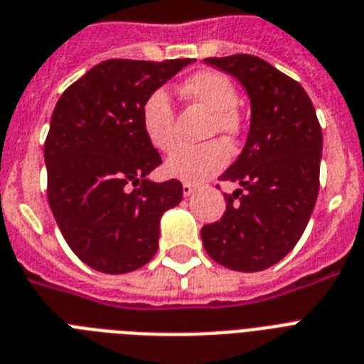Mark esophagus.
<instances>
[{"label":"esophagus","mask_w":364,"mask_h":364,"mask_svg":"<svg viewBox=\"0 0 364 364\" xmlns=\"http://www.w3.org/2000/svg\"><path fill=\"white\" fill-rule=\"evenodd\" d=\"M196 193V187L194 185H191V183H183V194L185 196H191V194Z\"/></svg>","instance_id":"1"}]
</instances>
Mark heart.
Masks as SVG:
<instances>
[{"mask_svg":"<svg viewBox=\"0 0 364 364\" xmlns=\"http://www.w3.org/2000/svg\"><path fill=\"white\" fill-rule=\"evenodd\" d=\"M183 100L202 105L210 111L205 126L208 136L221 134L234 139L242 132V117L236 107L238 92L234 82L219 71H198L187 77L179 87ZM139 122L149 143L159 151H170L176 145V113L164 88H154L145 96L139 107ZM230 160V151L221 139L179 147L166 160V171L183 181L200 183L215 176Z\"/></svg>","mask_w":364,"mask_h":364,"instance_id":"1","label":"heart"}]
</instances>
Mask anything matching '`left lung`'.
Here are the masks:
<instances>
[{"label":"left lung","mask_w":364,"mask_h":364,"mask_svg":"<svg viewBox=\"0 0 364 364\" xmlns=\"http://www.w3.org/2000/svg\"><path fill=\"white\" fill-rule=\"evenodd\" d=\"M205 62L247 90L251 126L242 154L219 177L242 188L225 194L227 211L202 227V243L230 270H264L296 245L310 221L319 193L321 126L304 88L259 56Z\"/></svg>","instance_id":"obj_1"}]
</instances>
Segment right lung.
<instances>
[{"mask_svg": "<svg viewBox=\"0 0 364 364\" xmlns=\"http://www.w3.org/2000/svg\"><path fill=\"white\" fill-rule=\"evenodd\" d=\"M194 60L113 58L65 88L45 139L47 198L71 251L104 274L153 259L160 217L183 198L177 179H145L162 164L139 122L151 90Z\"/></svg>", "mask_w": 364, "mask_h": 364, "instance_id": "obj_1", "label": "right lung"}]
</instances>
